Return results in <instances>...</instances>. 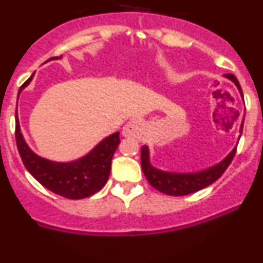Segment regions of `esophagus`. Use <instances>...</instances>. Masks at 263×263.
<instances>
[{
	"instance_id": "1",
	"label": "esophagus",
	"mask_w": 263,
	"mask_h": 263,
	"mask_svg": "<svg viewBox=\"0 0 263 263\" xmlns=\"http://www.w3.org/2000/svg\"><path fill=\"white\" fill-rule=\"evenodd\" d=\"M141 129H142V126H141V124H139L138 121L132 120L124 126V129H122V134H124L125 137L137 136V134L141 133Z\"/></svg>"
}]
</instances>
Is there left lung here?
Masks as SVG:
<instances>
[{
	"label": "left lung",
	"mask_w": 263,
	"mask_h": 263,
	"mask_svg": "<svg viewBox=\"0 0 263 263\" xmlns=\"http://www.w3.org/2000/svg\"><path fill=\"white\" fill-rule=\"evenodd\" d=\"M225 78H228L229 80L233 81L234 84H236V87L238 88V90H240L241 96H242V90H241V87L240 84H238V80L236 79V76L232 75V73H227ZM242 127L243 120L240 127V133H242ZM236 150L237 147H234L233 150L228 154V157L225 158V159H222L220 163L215 164L213 167L203 170V171H199V173L182 174L167 173V171H162V170L155 168V167L152 166V163H150L148 147L147 146H142V148H141V164H142V170L146 179H147L148 183H150L155 190L163 192V194L166 195H170V196H184V195H190L194 194V192L200 191V190H203V188L208 187V185L212 184L213 182H216V180L225 173V170L228 168V166L231 164L234 155H236Z\"/></svg>",
	"instance_id": "left-lung-1"
}]
</instances>
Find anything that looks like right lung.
<instances>
[{
	"label": "right lung",
	"instance_id": "add662e5",
	"mask_svg": "<svg viewBox=\"0 0 263 263\" xmlns=\"http://www.w3.org/2000/svg\"><path fill=\"white\" fill-rule=\"evenodd\" d=\"M51 59H58V58H51ZM32 76L23 83L18 90V96L23 88L30 84ZM15 141H17L18 152L27 171L43 187L52 191L53 194L72 200L92 196L105 185L110 174L111 158L121 142L120 133L117 132L103 139L96 147L92 148V152L80 159L66 162V163L52 162L36 155L27 146L21 133L17 110H15Z\"/></svg>",
	"mask_w": 263,
	"mask_h": 263
}]
</instances>
